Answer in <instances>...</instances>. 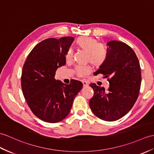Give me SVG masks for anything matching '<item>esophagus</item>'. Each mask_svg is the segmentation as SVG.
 <instances>
[{"label": "esophagus", "mask_w": 154, "mask_h": 154, "mask_svg": "<svg viewBox=\"0 0 154 154\" xmlns=\"http://www.w3.org/2000/svg\"><path fill=\"white\" fill-rule=\"evenodd\" d=\"M82 84H83V85L84 86V87H85V86H88L89 85L88 82L87 81H85V80L82 81Z\"/></svg>", "instance_id": "34e87169"}]
</instances>
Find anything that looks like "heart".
Returning a JSON list of instances; mask_svg holds the SVG:
<instances>
[{"label": "heart", "mask_w": 154, "mask_h": 154, "mask_svg": "<svg viewBox=\"0 0 154 154\" xmlns=\"http://www.w3.org/2000/svg\"><path fill=\"white\" fill-rule=\"evenodd\" d=\"M76 46L87 52V60L95 66H102L108 57V50L106 47L103 44L99 43L97 39L89 36H81L75 41ZM72 57V50H67L65 54L66 61H70ZM91 72L89 66H78L76 68V72L80 76H84Z\"/></svg>", "instance_id": "obj_1"}]
</instances>
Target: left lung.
I'll return each instance as SVG.
<instances>
[{"label": "left lung", "mask_w": 154, "mask_h": 154, "mask_svg": "<svg viewBox=\"0 0 154 154\" xmlns=\"http://www.w3.org/2000/svg\"><path fill=\"white\" fill-rule=\"evenodd\" d=\"M108 57L94 72L108 78L109 88L105 90L95 84L89 85L94 95L89 106L97 117L104 121L120 119L130 111L139 94L141 72L139 61L128 45L117 40L107 43Z\"/></svg>", "instance_id": "obj_1"}]
</instances>
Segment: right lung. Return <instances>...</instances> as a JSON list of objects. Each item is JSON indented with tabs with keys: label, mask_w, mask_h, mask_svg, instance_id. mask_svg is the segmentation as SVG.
Here are the masks:
<instances>
[{
	"label": "right lung",
	"mask_w": 154,
	"mask_h": 154,
	"mask_svg": "<svg viewBox=\"0 0 154 154\" xmlns=\"http://www.w3.org/2000/svg\"><path fill=\"white\" fill-rule=\"evenodd\" d=\"M74 39L66 36L42 41L30 52L23 66L21 88L25 99L32 113L46 122L65 119L83 87L78 80L67 85L55 79L56 70L66 64L65 54Z\"/></svg>",
	"instance_id": "1"
}]
</instances>
